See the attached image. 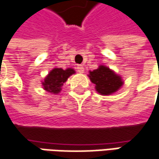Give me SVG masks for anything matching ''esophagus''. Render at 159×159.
<instances>
[{"instance_id": "34e87169", "label": "esophagus", "mask_w": 159, "mask_h": 159, "mask_svg": "<svg viewBox=\"0 0 159 159\" xmlns=\"http://www.w3.org/2000/svg\"><path fill=\"white\" fill-rule=\"evenodd\" d=\"M76 70H77V72L84 73V67L83 66H76Z\"/></svg>"}]
</instances>
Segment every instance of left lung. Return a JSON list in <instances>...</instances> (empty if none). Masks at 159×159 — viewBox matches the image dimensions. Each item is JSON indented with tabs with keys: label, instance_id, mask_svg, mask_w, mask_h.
Returning a JSON list of instances; mask_svg holds the SVG:
<instances>
[{
	"label": "left lung",
	"instance_id": "obj_1",
	"mask_svg": "<svg viewBox=\"0 0 159 159\" xmlns=\"http://www.w3.org/2000/svg\"><path fill=\"white\" fill-rule=\"evenodd\" d=\"M89 73L90 80L95 84L96 91L101 95H110L116 93L124 84L120 75L103 65Z\"/></svg>",
	"mask_w": 159,
	"mask_h": 159
}]
</instances>
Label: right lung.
Wrapping results in <instances>:
<instances>
[{
  "instance_id": "right-lung-1",
  "label": "right lung",
  "mask_w": 159,
  "mask_h": 159,
  "mask_svg": "<svg viewBox=\"0 0 159 159\" xmlns=\"http://www.w3.org/2000/svg\"><path fill=\"white\" fill-rule=\"evenodd\" d=\"M75 71L73 68H66V70L62 68H53L42 83L45 91L53 94H58L61 91L63 84L66 82L67 78L75 74Z\"/></svg>"
}]
</instances>
